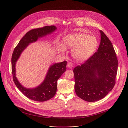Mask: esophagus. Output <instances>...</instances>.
Masks as SVG:
<instances>
[{"instance_id":"34e87169","label":"esophagus","mask_w":128,"mask_h":128,"mask_svg":"<svg viewBox=\"0 0 128 128\" xmlns=\"http://www.w3.org/2000/svg\"><path fill=\"white\" fill-rule=\"evenodd\" d=\"M73 66H74V65H73V64L71 62H68V64H67V67L69 68H72Z\"/></svg>"}]
</instances>
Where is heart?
Segmentation results:
<instances>
[{
    "label": "heart",
    "instance_id": "1",
    "mask_svg": "<svg viewBox=\"0 0 128 128\" xmlns=\"http://www.w3.org/2000/svg\"><path fill=\"white\" fill-rule=\"evenodd\" d=\"M64 45L72 48V54L76 60L85 61L92 57L95 52L98 42L94 36L82 33H74L66 35L63 38ZM62 52L66 50L64 46H60Z\"/></svg>",
    "mask_w": 128,
    "mask_h": 128
}]
</instances>
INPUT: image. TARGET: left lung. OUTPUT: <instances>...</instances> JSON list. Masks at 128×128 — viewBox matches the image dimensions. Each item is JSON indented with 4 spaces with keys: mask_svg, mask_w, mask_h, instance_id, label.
<instances>
[{
    "mask_svg": "<svg viewBox=\"0 0 128 128\" xmlns=\"http://www.w3.org/2000/svg\"><path fill=\"white\" fill-rule=\"evenodd\" d=\"M101 40L93 55L74 69L76 95L88 102L104 98L114 88L118 60L113 45L104 33L99 30Z\"/></svg>",
    "mask_w": 128,
    "mask_h": 128,
    "instance_id": "8db88e82",
    "label": "left lung"
}]
</instances>
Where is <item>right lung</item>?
<instances>
[{
  "label": "right lung",
  "mask_w": 128,
  "mask_h": 128,
  "mask_svg": "<svg viewBox=\"0 0 128 128\" xmlns=\"http://www.w3.org/2000/svg\"><path fill=\"white\" fill-rule=\"evenodd\" d=\"M57 30L54 26H46L34 29L26 33L14 48L12 57V70L13 80L21 92L27 98L34 101L44 102L55 95L57 89V80L66 70V61L54 63L50 66L44 80L37 87L26 88L23 86L16 76V64L23 50L30 44L36 42L39 38L52 33Z\"/></svg>",
  "instance_id": "add662e5"
}]
</instances>
